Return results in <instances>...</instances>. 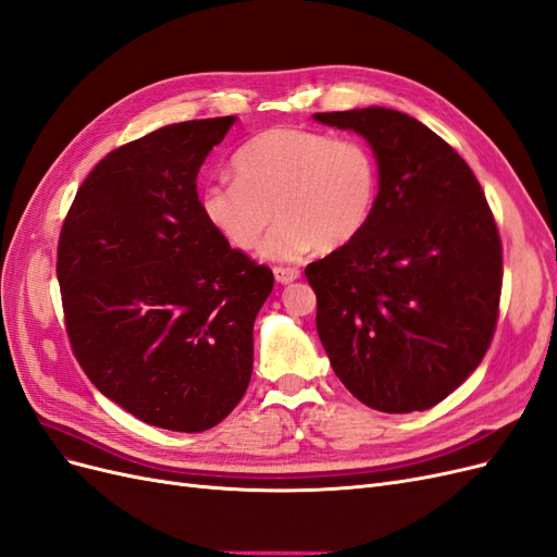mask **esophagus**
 <instances>
[{"label":"esophagus","mask_w":557,"mask_h":557,"mask_svg":"<svg viewBox=\"0 0 557 557\" xmlns=\"http://www.w3.org/2000/svg\"><path fill=\"white\" fill-rule=\"evenodd\" d=\"M274 276H276L278 283L288 285V283L299 278V269H295V267H274Z\"/></svg>","instance_id":"obj_1"}]
</instances>
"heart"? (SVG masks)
I'll return each instance as SVG.
<instances>
[{"mask_svg":"<svg viewBox=\"0 0 557 557\" xmlns=\"http://www.w3.org/2000/svg\"><path fill=\"white\" fill-rule=\"evenodd\" d=\"M232 172L234 181L205 185L201 213L237 250L256 248L276 215L262 258L278 262L350 244L372 221L381 188L379 160L367 141L299 127L256 134L234 153Z\"/></svg>","mask_w":557,"mask_h":557,"instance_id":"b5f03b06","label":"heart"}]
</instances>
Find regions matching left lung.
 <instances>
[{
    "mask_svg": "<svg viewBox=\"0 0 557 557\" xmlns=\"http://www.w3.org/2000/svg\"><path fill=\"white\" fill-rule=\"evenodd\" d=\"M372 146V221L311 262L315 327L334 374L367 407L425 411L481 364L502 295V242L469 164L416 117L367 107L313 113Z\"/></svg>",
    "mask_w": 557,
    "mask_h": 557,
    "instance_id": "obj_1",
    "label": "left lung"
}]
</instances>
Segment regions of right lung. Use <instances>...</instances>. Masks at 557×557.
<instances>
[{"label":"right lung","instance_id":"1","mask_svg":"<svg viewBox=\"0 0 557 557\" xmlns=\"http://www.w3.org/2000/svg\"><path fill=\"white\" fill-rule=\"evenodd\" d=\"M237 117L166 125L99 162L58 244L64 325L83 372L134 418L205 432L242 401L272 269L218 237L197 172Z\"/></svg>","mask_w":557,"mask_h":557}]
</instances>
